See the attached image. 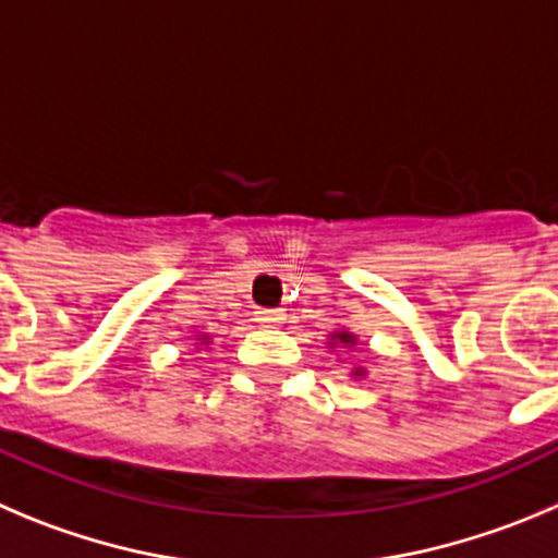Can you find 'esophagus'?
<instances>
[{
    "label": "esophagus",
    "mask_w": 558,
    "mask_h": 558,
    "mask_svg": "<svg viewBox=\"0 0 558 558\" xmlns=\"http://www.w3.org/2000/svg\"><path fill=\"white\" fill-rule=\"evenodd\" d=\"M283 311L278 308H258L255 311V322H262V325H278V322H283Z\"/></svg>",
    "instance_id": "1"
}]
</instances>
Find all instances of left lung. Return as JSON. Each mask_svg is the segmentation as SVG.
Here are the masks:
<instances>
[{
    "mask_svg": "<svg viewBox=\"0 0 558 558\" xmlns=\"http://www.w3.org/2000/svg\"><path fill=\"white\" fill-rule=\"evenodd\" d=\"M338 341H343V343H350L352 341V336H350V332H338ZM352 343H355V341H352Z\"/></svg>",
    "mask_w": 558,
    "mask_h": 558,
    "instance_id": "8db88e82",
    "label": "left lung"
}]
</instances>
